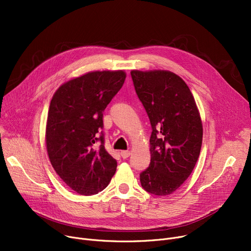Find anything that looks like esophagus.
Masks as SVG:
<instances>
[{
	"label": "esophagus",
	"instance_id": "1",
	"mask_svg": "<svg viewBox=\"0 0 251 251\" xmlns=\"http://www.w3.org/2000/svg\"><path fill=\"white\" fill-rule=\"evenodd\" d=\"M120 153H121V156L123 157V159H127V157L131 154V152L129 151H122Z\"/></svg>",
	"mask_w": 251,
	"mask_h": 251
}]
</instances>
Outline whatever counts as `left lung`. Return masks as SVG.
Wrapping results in <instances>:
<instances>
[{"instance_id": "1", "label": "left lung", "mask_w": 251, "mask_h": 251, "mask_svg": "<svg viewBox=\"0 0 251 251\" xmlns=\"http://www.w3.org/2000/svg\"><path fill=\"white\" fill-rule=\"evenodd\" d=\"M150 118L151 164L140 173L144 190L154 195L176 191L193 171L202 143V123L191 91L167 70L130 72Z\"/></svg>"}]
</instances>
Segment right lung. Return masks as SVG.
<instances>
[{"instance_id":"1","label":"right lung","mask_w":251,"mask_h":251,"mask_svg":"<svg viewBox=\"0 0 251 251\" xmlns=\"http://www.w3.org/2000/svg\"><path fill=\"white\" fill-rule=\"evenodd\" d=\"M125 78L123 70L88 72L63 83L50 100L46 128L49 159L66 185L81 195L103 190L116 172L117 161L99 133L102 112Z\"/></svg>"}]
</instances>
